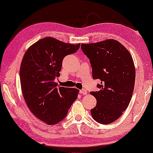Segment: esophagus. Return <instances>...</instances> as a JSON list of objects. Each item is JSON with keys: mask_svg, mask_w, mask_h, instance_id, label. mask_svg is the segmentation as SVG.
I'll return each mask as SVG.
<instances>
[{"mask_svg": "<svg viewBox=\"0 0 153 153\" xmlns=\"http://www.w3.org/2000/svg\"><path fill=\"white\" fill-rule=\"evenodd\" d=\"M80 93L82 94V95H86L87 91H85V89H81V90H80Z\"/></svg>", "mask_w": 153, "mask_h": 153, "instance_id": "34e87169", "label": "esophagus"}]
</instances>
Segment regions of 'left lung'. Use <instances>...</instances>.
Wrapping results in <instances>:
<instances>
[{"instance_id": "8db88e82", "label": "left lung", "mask_w": 153, "mask_h": 153, "mask_svg": "<svg viewBox=\"0 0 153 153\" xmlns=\"http://www.w3.org/2000/svg\"><path fill=\"white\" fill-rule=\"evenodd\" d=\"M81 48L90 59L93 78L100 81L99 91L91 92L97 100L91 116L101 124H110L120 118L132 97L136 76L132 57L113 39L81 44Z\"/></svg>"}]
</instances>
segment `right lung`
Returning a JSON list of instances; mask_svg holds the SVG:
<instances>
[{
  "label": "right lung",
  "mask_w": 153,
  "mask_h": 153,
  "mask_svg": "<svg viewBox=\"0 0 153 153\" xmlns=\"http://www.w3.org/2000/svg\"><path fill=\"white\" fill-rule=\"evenodd\" d=\"M80 44L65 43L53 37L39 39L27 49L20 67V81L25 102L33 114L47 125L63 120L78 97L79 90L57 87L65 56L74 53Z\"/></svg>",
  "instance_id": "add662e5"
}]
</instances>
